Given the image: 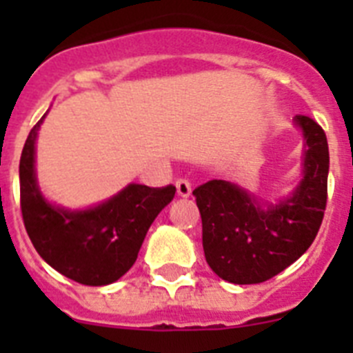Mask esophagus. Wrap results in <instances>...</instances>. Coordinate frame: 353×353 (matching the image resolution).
<instances>
[{
	"label": "esophagus",
	"instance_id": "34e87169",
	"mask_svg": "<svg viewBox=\"0 0 353 353\" xmlns=\"http://www.w3.org/2000/svg\"><path fill=\"white\" fill-rule=\"evenodd\" d=\"M174 185H176V192H179V196H182V198H187V196L191 194V182L187 179H179L176 182H174Z\"/></svg>",
	"mask_w": 353,
	"mask_h": 353
}]
</instances>
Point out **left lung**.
Returning <instances> with one entry per match:
<instances>
[{
  "mask_svg": "<svg viewBox=\"0 0 353 353\" xmlns=\"http://www.w3.org/2000/svg\"><path fill=\"white\" fill-rule=\"evenodd\" d=\"M304 179L292 198L267 210L240 187L208 180L192 191L201 214L207 263L221 279L256 285L290 267L313 244L327 207L329 145L323 129L304 114Z\"/></svg>",
  "mask_w": 353,
  "mask_h": 353,
  "instance_id": "left-lung-1",
  "label": "left lung"
}]
</instances>
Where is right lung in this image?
Listing matches in <instances>:
<instances>
[{
  "instance_id": "add662e5",
  "label": "right lung",
  "mask_w": 353,
  "mask_h": 353,
  "mask_svg": "<svg viewBox=\"0 0 353 353\" xmlns=\"http://www.w3.org/2000/svg\"><path fill=\"white\" fill-rule=\"evenodd\" d=\"M46 117V114H43ZM30 130L19 162L21 212L37 252L72 281L104 286L118 281L138 258L150 224L174 196V185L130 183L105 203L83 212L49 205L35 180V139Z\"/></svg>"
}]
</instances>
